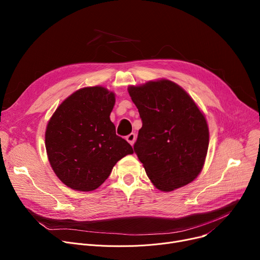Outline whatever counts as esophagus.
Wrapping results in <instances>:
<instances>
[{"instance_id": "1", "label": "esophagus", "mask_w": 260, "mask_h": 260, "mask_svg": "<svg viewBox=\"0 0 260 260\" xmlns=\"http://www.w3.org/2000/svg\"><path fill=\"white\" fill-rule=\"evenodd\" d=\"M126 140H127V142H128L131 145H134L135 140H136V135H135L134 133L129 134V135L127 136V137H126Z\"/></svg>"}]
</instances>
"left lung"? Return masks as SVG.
I'll return each instance as SVG.
<instances>
[{"instance_id":"1","label":"left lung","mask_w":260,"mask_h":260,"mask_svg":"<svg viewBox=\"0 0 260 260\" xmlns=\"http://www.w3.org/2000/svg\"><path fill=\"white\" fill-rule=\"evenodd\" d=\"M142 127L134 151L153 184L171 192L201 172L209 147L206 117L187 92L170 80L129 86Z\"/></svg>"}]
</instances>
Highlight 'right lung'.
Wrapping results in <instances>:
<instances>
[{"label": "right lung", "instance_id": "obj_1", "mask_svg": "<svg viewBox=\"0 0 260 260\" xmlns=\"http://www.w3.org/2000/svg\"><path fill=\"white\" fill-rule=\"evenodd\" d=\"M114 105V92L102 86L84 87L65 99L50 118L45 133L48 160L68 187L95 189L120 159L134 153L109 119Z\"/></svg>", "mask_w": 260, "mask_h": 260}]
</instances>
